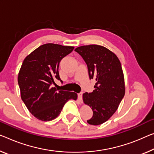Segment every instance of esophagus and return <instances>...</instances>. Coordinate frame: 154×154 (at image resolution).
I'll return each mask as SVG.
<instances>
[{
    "instance_id": "obj_1",
    "label": "esophagus",
    "mask_w": 154,
    "mask_h": 154,
    "mask_svg": "<svg viewBox=\"0 0 154 154\" xmlns=\"http://www.w3.org/2000/svg\"><path fill=\"white\" fill-rule=\"evenodd\" d=\"M82 92H80L79 94H78V98H79V100L80 103H82Z\"/></svg>"
}]
</instances>
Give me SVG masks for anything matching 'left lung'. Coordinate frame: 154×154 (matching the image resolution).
<instances>
[{
	"mask_svg": "<svg viewBox=\"0 0 154 154\" xmlns=\"http://www.w3.org/2000/svg\"><path fill=\"white\" fill-rule=\"evenodd\" d=\"M75 51L86 63L90 79L96 80L94 90L82 95L84 103L93 111V116L87 122L91 125H101L116 112L125 96L121 63L114 53L98 45L80 46Z\"/></svg>",
	"mask_w": 154,
	"mask_h": 154,
	"instance_id": "1",
	"label": "left lung"
}]
</instances>
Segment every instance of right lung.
I'll use <instances>...</instances> for the list:
<instances>
[{"label": "right lung", "mask_w": 154, "mask_h": 154, "mask_svg": "<svg viewBox=\"0 0 154 154\" xmlns=\"http://www.w3.org/2000/svg\"><path fill=\"white\" fill-rule=\"evenodd\" d=\"M74 49L54 43L44 44L27 56L18 72L20 96L29 112L42 121H50L60 114L67 102L76 100L75 92L52 87L56 79L60 80V60Z\"/></svg>", "instance_id": "add662e5"}]
</instances>
